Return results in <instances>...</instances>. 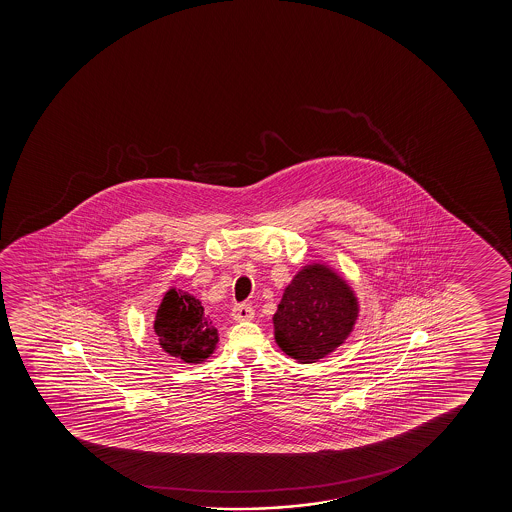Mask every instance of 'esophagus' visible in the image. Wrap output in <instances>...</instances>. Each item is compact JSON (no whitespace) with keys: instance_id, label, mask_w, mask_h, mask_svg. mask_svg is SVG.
Instances as JSON below:
<instances>
[{"instance_id":"obj_1","label":"esophagus","mask_w":512,"mask_h":512,"mask_svg":"<svg viewBox=\"0 0 512 512\" xmlns=\"http://www.w3.org/2000/svg\"><path fill=\"white\" fill-rule=\"evenodd\" d=\"M253 315H255V311L248 304H238L232 309V318L236 322H250V320H253Z\"/></svg>"}]
</instances>
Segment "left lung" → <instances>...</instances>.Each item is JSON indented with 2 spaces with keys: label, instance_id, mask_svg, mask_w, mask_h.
<instances>
[{
  "label": "left lung",
  "instance_id": "1",
  "mask_svg": "<svg viewBox=\"0 0 512 512\" xmlns=\"http://www.w3.org/2000/svg\"><path fill=\"white\" fill-rule=\"evenodd\" d=\"M360 306L355 290L336 269L311 262L283 290L273 316L274 339L299 364H313L350 337Z\"/></svg>",
  "mask_w": 512,
  "mask_h": 512
}]
</instances>
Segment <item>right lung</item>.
Segmentation results:
<instances>
[{
    "label": "right lung",
    "mask_w": 512,
    "mask_h": 512,
    "mask_svg": "<svg viewBox=\"0 0 512 512\" xmlns=\"http://www.w3.org/2000/svg\"><path fill=\"white\" fill-rule=\"evenodd\" d=\"M154 330L162 350L185 364H201L217 350L218 330L204 315L199 299L169 288L155 313Z\"/></svg>",
    "instance_id": "1"
}]
</instances>
